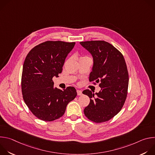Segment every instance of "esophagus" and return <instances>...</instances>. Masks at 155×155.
<instances>
[{"label": "esophagus", "instance_id": "esophagus-1", "mask_svg": "<svg viewBox=\"0 0 155 155\" xmlns=\"http://www.w3.org/2000/svg\"><path fill=\"white\" fill-rule=\"evenodd\" d=\"M77 95L78 96H81L82 95V91L81 90H77Z\"/></svg>", "mask_w": 155, "mask_h": 155}]
</instances>
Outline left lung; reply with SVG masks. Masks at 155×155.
<instances>
[{"mask_svg": "<svg viewBox=\"0 0 155 155\" xmlns=\"http://www.w3.org/2000/svg\"><path fill=\"white\" fill-rule=\"evenodd\" d=\"M80 43L93 58L89 80L99 82L101 88L95 94L89 90L83 91L90 99L84 114L95 123L108 121L120 111L127 97L129 75L124 58L115 47L103 40Z\"/></svg>", "mask_w": 155, "mask_h": 155, "instance_id": "left-lung-1", "label": "left lung"}]
</instances>
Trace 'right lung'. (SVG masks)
I'll return each mask as SVG.
<instances>
[{
  "mask_svg": "<svg viewBox=\"0 0 155 155\" xmlns=\"http://www.w3.org/2000/svg\"><path fill=\"white\" fill-rule=\"evenodd\" d=\"M75 42L47 41L34 47L28 54L23 67L21 90L23 99L38 119L52 121L61 117L68 104L77 93L75 88L54 87L53 78L58 77Z\"/></svg>",
  "mask_w": 155,
  "mask_h": 155,
  "instance_id": "1",
  "label": "right lung"
}]
</instances>
